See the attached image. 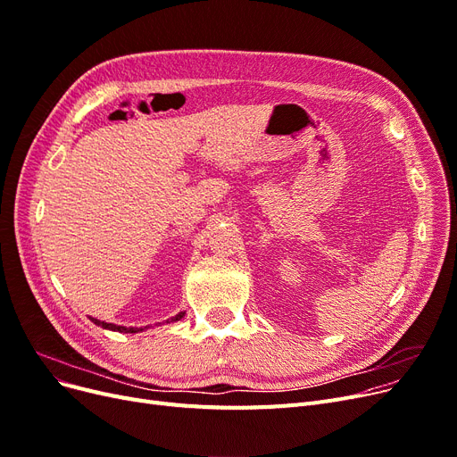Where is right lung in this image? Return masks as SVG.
I'll return each mask as SVG.
<instances>
[{"label": "right lung", "mask_w": 457, "mask_h": 457, "mask_svg": "<svg viewBox=\"0 0 457 457\" xmlns=\"http://www.w3.org/2000/svg\"><path fill=\"white\" fill-rule=\"evenodd\" d=\"M185 313L181 312L179 315H175V317H171V321H177V320H181ZM89 320L95 323V325H98V327H103V328H108V330H115V332H140V330H144V328H134V327H117V325H112V323H104V321H98V320H95V317H89ZM147 328V327H145Z\"/></svg>", "instance_id": "add662e5"}]
</instances>
